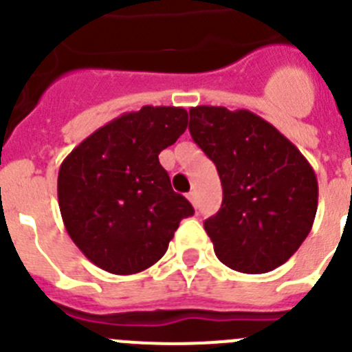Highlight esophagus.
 Returning a JSON list of instances; mask_svg holds the SVG:
<instances>
[{"label": "esophagus", "mask_w": 352, "mask_h": 352, "mask_svg": "<svg viewBox=\"0 0 352 352\" xmlns=\"http://www.w3.org/2000/svg\"><path fill=\"white\" fill-rule=\"evenodd\" d=\"M187 199L192 203V205L196 206V203H198V198H196V192L191 191V192H187Z\"/></svg>", "instance_id": "esophagus-1"}]
</instances>
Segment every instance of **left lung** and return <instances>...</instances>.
Segmentation results:
<instances>
[{
	"instance_id": "8db88e82",
	"label": "left lung",
	"mask_w": 352,
	"mask_h": 352,
	"mask_svg": "<svg viewBox=\"0 0 352 352\" xmlns=\"http://www.w3.org/2000/svg\"><path fill=\"white\" fill-rule=\"evenodd\" d=\"M189 116L192 140L221 177V210L205 221L219 261L246 274L285 264L316 217L318 179L309 161L250 111L198 106Z\"/></svg>"
}]
</instances>
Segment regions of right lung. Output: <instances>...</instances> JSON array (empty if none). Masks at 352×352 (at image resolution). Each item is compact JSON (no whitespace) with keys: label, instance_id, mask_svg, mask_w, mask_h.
<instances>
[{"label":"right lung","instance_id":"right-lung-1","mask_svg":"<svg viewBox=\"0 0 352 352\" xmlns=\"http://www.w3.org/2000/svg\"><path fill=\"white\" fill-rule=\"evenodd\" d=\"M187 128L184 107L144 106L95 130L58 170L67 234L85 257L113 274L156 264L195 208L172 189L160 153Z\"/></svg>","mask_w":352,"mask_h":352}]
</instances>
